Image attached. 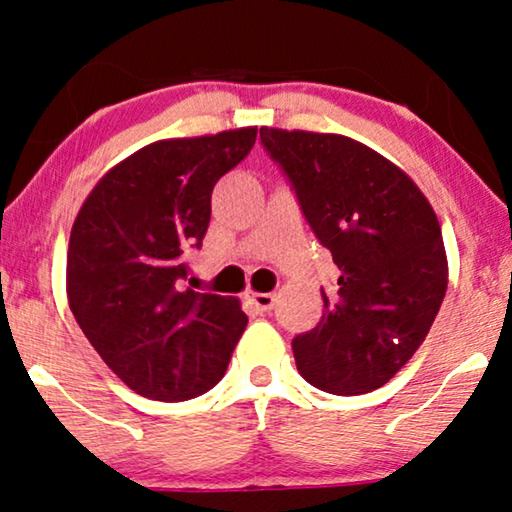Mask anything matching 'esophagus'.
<instances>
[{
  "instance_id": "1",
  "label": "esophagus",
  "mask_w": 512,
  "mask_h": 512,
  "mask_svg": "<svg viewBox=\"0 0 512 512\" xmlns=\"http://www.w3.org/2000/svg\"><path fill=\"white\" fill-rule=\"evenodd\" d=\"M247 300L256 307L258 312H270L275 307V293H254L247 291Z\"/></svg>"
}]
</instances>
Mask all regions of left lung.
<instances>
[{"label": "left lung", "instance_id": "left-lung-1", "mask_svg": "<svg viewBox=\"0 0 512 512\" xmlns=\"http://www.w3.org/2000/svg\"><path fill=\"white\" fill-rule=\"evenodd\" d=\"M340 277L324 314L293 338L312 387L359 396L387 384L422 345L447 291L438 216L408 174L342 135L261 128Z\"/></svg>", "mask_w": 512, "mask_h": 512}]
</instances>
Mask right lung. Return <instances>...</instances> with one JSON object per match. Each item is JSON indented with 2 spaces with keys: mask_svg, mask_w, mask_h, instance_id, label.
I'll return each mask as SVG.
<instances>
[{
  "mask_svg": "<svg viewBox=\"0 0 512 512\" xmlns=\"http://www.w3.org/2000/svg\"><path fill=\"white\" fill-rule=\"evenodd\" d=\"M256 128L149 144L97 181L67 249V298L102 361L132 391L177 403L226 375L247 326L240 300L186 289L212 191L240 165Z\"/></svg>",
  "mask_w": 512,
  "mask_h": 512,
  "instance_id": "obj_1",
  "label": "right lung"
}]
</instances>
